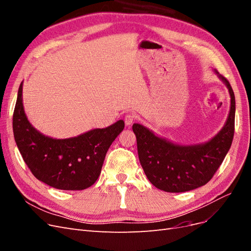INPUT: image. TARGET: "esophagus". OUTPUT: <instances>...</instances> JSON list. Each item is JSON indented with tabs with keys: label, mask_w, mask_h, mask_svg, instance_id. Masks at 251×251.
I'll return each mask as SVG.
<instances>
[{
	"label": "esophagus",
	"mask_w": 251,
	"mask_h": 251,
	"mask_svg": "<svg viewBox=\"0 0 251 251\" xmlns=\"http://www.w3.org/2000/svg\"><path fill=\"white\" fill-rule=\"evenodd\" d=\"M125 123H126V126H130L134 123V115H132V114H130V113H127L125 116Z\"/></svg>",
	"instance_id": "esophagus-1"
}]
</instances>
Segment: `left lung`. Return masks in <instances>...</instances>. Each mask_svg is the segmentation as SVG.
<instances>
[{
    "instance_id": "8db88e82",
    "label": "left lung",
    "mask_w": 251,
    "mask_h": 251,
    "mask_svg": "<svg viewBox=\"0 0 251 251\" xmlns=\"http://www.w3.org/2000/svg\"><path fill=\"white\" fill-rule=\"evenodd\" d=\"M228 89L230 110L221 130L206 142L182 146L156 135L139 124L133 125L139 161L154 186L168 193L193 191L207 183L222 164L234 133L235 100L229 81L215 70Z\"/></svg>"
}]
</instances>
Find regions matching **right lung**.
Instances as JSON below:
<instances>
[{"mask_svg":"<svg viewBox=\"0 0 251 251\" xmlns=\"http://www.w3.org/2000/svg\"><path fill=\"white\" fill-rule=\"evenodd\" d=\"M12 126L20 153L36 179L63 191H81L100 177L105 154L123 132L125 123L118 120L108 127L93 128L76 137H49L37 131L26 116L22 81Z\"/></svg>","mask_w":251,"mask_h":251,"instance_id":"add662e5","label":"right lung"}]
</instances>
